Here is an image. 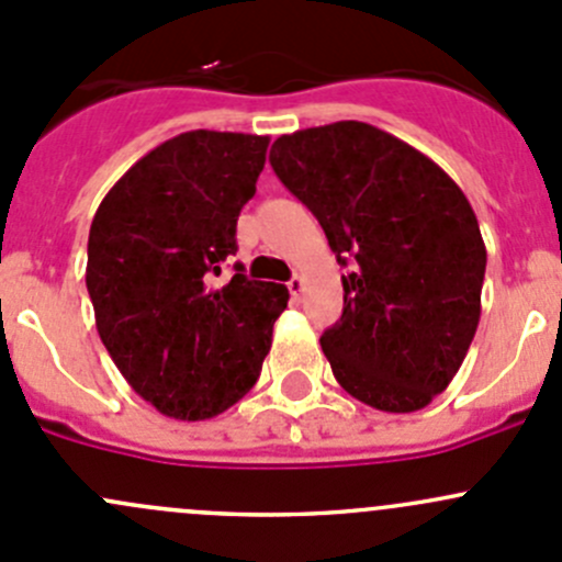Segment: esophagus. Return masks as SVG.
<instances>
[{
	"mask_svg": "<svg viewBox=\"0 0 562 562\" xmlns=\"http://www.w3.org/2000/svg\"><path fill=\"white\" fill-rule=\"evenodd\" d=\"M304 288H307V282H304V277H299V274H293L291 280H288V291H291V296H302L304 293Z\"/></svg>",
	"mask_w": 562,
	"mask_h": 562,
	"instance_id": "34e87169",
	"label": "esophagus"
}]
</instances>
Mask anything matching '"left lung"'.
Instances as JSON below:
<instances>
[{"instance_id": "left-lung-1", "label": "left lung", "mask_w": 562, "mask_h": 562, "mask_svg": "<svg viewBox=\"0 0 562 562\" xmlns=\"http://www.w3.org/2000/svg\"><path fill=\"white\" fill-rule=\"evenodd\" d=\"M269 162L350 266L342 317L321 337L337 383L378 411L427 407L462 367L481 317L486 247L464 192L364 122L280 135Z\"/></svg>"}]
</instances>
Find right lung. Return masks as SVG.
<instances>
[{
  "mask_svg": "<svg viewBox=\"0 0 562 562\" xmlns=\"http://www.w3.org/2000/svg\"><path fill=\"white\" fill-rule=\"evenodd\" d=\"M269 138L192 130L140 157L89 228L87 291L100 339L135 394L162 416L203 422L255 386L288 288L247 280L236 220Z\"/></svg>",
  "mask_w": 562,
  "mask_h": 562,
  "instance_id": "1",
  "label": "right lung"
}]
</instances>
